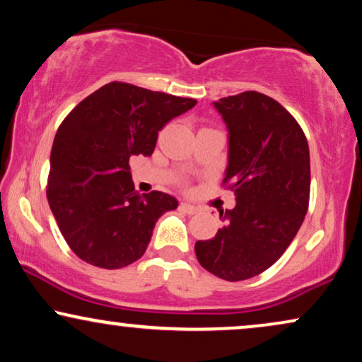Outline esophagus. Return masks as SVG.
I'll return each mask as SVG.
<instances>
[{"label": "esophagus", "instance_id": "obj_1", "mask_svg": "<svg viewBox=\"0 0 362 362\" xmlns=\"http://www.w3.org/2000/svg\"><path fill=\"white\" fill-rule=\"evenodd\" d=\"M180 209L184 210V212L190 214V215H194V214L199 212V207H195V205H192V204H187V202H182V204H180Z\"/></svg>", "mask_w": 362, "mask_h": 362}]
</instances>
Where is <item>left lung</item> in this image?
Wrapping results in <instances>:
<instances>
[{
  "instance_id": "obj_1",
  "label": "left lung",
  "mask_w": 362,
  "mask_h": 362,
  "mask_svg": "<svg viewBox=\"0 0 362 362\" xmlns=\"http://www.w3.org/2000/svg\"><path fill=\"white\" fill-rule=\"evenodd\" d=\"M228 130L222 185L235 207L226 226L195 244L200 265L223 281H245L276 264L303 226L309 207L310 160L303 128L276 100L244 91L215 102Z\"/></svg>"
}]
</instances>
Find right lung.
<instances>
[{
  "label": "right lung",
  "instance_id": "1",
  "mask_svg": "<svg viewBox=\"0 0 362 362\" xmlns=\"http://www.w3.org/2000/svg\"><path fill=\"white\" fill-rule=\"evenodd\" d=\"M197 103L112 81L88 95L58 127L49 155L47 197L66 244L86 264L122 269L147 250L160 215L175 197L139 195L130 157H150L158 132Z\"/></svg>",
  "mask_w": 362,
  "mask_h": 362
}]
</instances>
